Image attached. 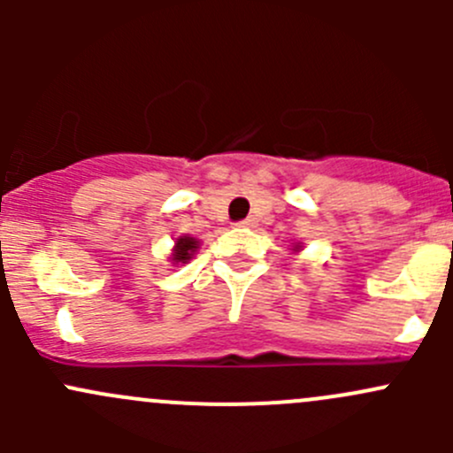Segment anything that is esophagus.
Here are the masks:
<instances>
[{"mask_svg": "<svg viewBox=\"0 0 453 453\" xmlns=\"http://www.w3.org/2000/svg\"><path fill=\"white\" fill-rule=\"evenodd\" d=\"M236 226H252V219H245V221H239V223H236Z\"/></svg>", "mask_w": 453, "mask_h": 453, "instance_id": "34e87169", "label": "esophagus"}]
</instances>
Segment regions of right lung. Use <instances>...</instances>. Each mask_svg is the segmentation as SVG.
<instances>
[{
    "mask_svg": "<svg viewBox=\"0 0 453 453\" xmlns=\"http://www.w3.org/2000/svg\"><path fill=\"white\" fill-rule=\"evenodd\" d=\"M197 250V241L193 236H180L175 243V254H173V260L175 263H186V260L193 258V252Z\"/></svg>",
    "mask_w": 453,
    "mask_h": 453,
    "instance_id": "add662e5",
    "label": "right lung"
}]
</instances>
